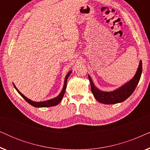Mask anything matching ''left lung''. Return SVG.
Here are the masks:
<instances>
[{"instance_id":"8db88e82","label":"left lung","mask_w":150,"mask_h":150,"mask_svg":"<svg viewBox=\"0 0 150 150\" xmlns=\"http://www.w3.org/2000/svg\"><path fill=\"white\" fill-rule=\"evenodd\" d=\"M141 74H142V61L141 60L139 61V67L134 77L124 85L111 91H104L99 89L94 85L89 75H88V78L91 84V92L96 100L100 103L112 104L124 102L127 98L130 97L138 85Z\"/></svg>"}]
</instances>
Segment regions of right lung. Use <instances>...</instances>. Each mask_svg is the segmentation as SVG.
Listing matches in <instances>:
<instances>
[{
    "label": "right lung",
    "instance_id": "1",
    "mask_svg": "<svg viewBox=\"0 0 150 150\" xmlns=\"http://www.w3.org/2000/svg\"><path fill=\"white\" fill-rule=\"evenodd\" d=\"M71 70L68 71V73L67 74L66 76H65V80H64V84H63V89H62V90H61V93H59V95L57 96V97H55L54 98H52V99L46 100V101H42V102H35V101H33V100L28 99V98H26L25 96H24L23 94H22L21 92H20L19 90L17 89V87H16V85H14L13 83V85L14 86V87H15V89H16V91H17L18 93H19L20 95L27 102L28 104H30L31 106H34V107H38V108L50 107V106H53L57 105V104L60 103L61 100H62L63 98V96H64V94H65V89H66V87H67V79H68V77L69 76V75L71 74Z\"/></svg>",
    "mask_w": 150,
    "mask_h": 150
}]
</instances>
